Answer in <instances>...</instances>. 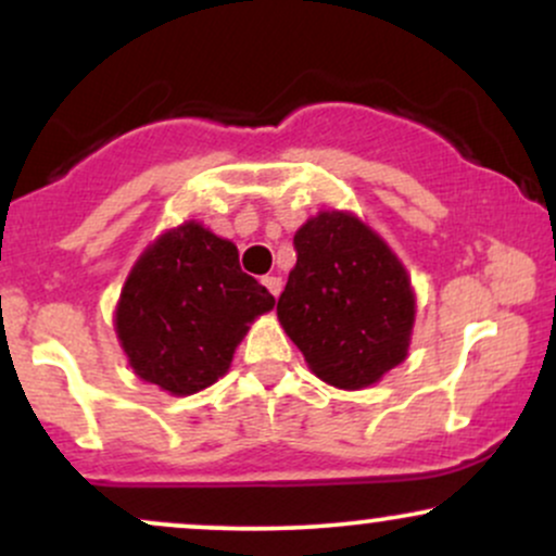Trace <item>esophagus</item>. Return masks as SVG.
I'll use <instances>...</instances> for the list:
<instances>
[{
  "label": "esophagus",
  "instance_id": "esophagus-1",
  "mask_svg": "<svg viewBox=\"0 0 556 556\" xmlns=\"http://www.w3.org/2000/svg\"><path fill=\"white\" fill-rule=\"evenodd\" d=\"M261 282H264V287L274 298H279V292H282V277H264Z\"/></svg>",
  "mask_w": 556,
  "mask_h": 556
}]
</instances>
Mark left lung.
Instances as JSON below:
<instances>
[{
    "label": "left lung",
    "mask_w": 556,
    "mask_h": 556,
    "mask_svg": "<svg viewBox=\"0 0 556 556\" xmlns=\"http://www.w3.org/2000/svg\"><path fill=\"white\" fill-rule=\"evenodd\" d=\"M277 316L318 379L366 389L407 358L416 290L397 253L353 212L324 208L295 232Z\"/></svg>",
    "instance_id": "1"
}]
</instances>
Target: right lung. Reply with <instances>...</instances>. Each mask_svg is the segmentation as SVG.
Instances as JSON below:
<instances>
[{"instance_id":"1","label":"right lung","mask_w":556,"mask_h":556,"mask_svg":"<svg viewBox=\"0 0 556 556\" xmlns=\"http://www.w3.org/2000/svg\"><path fill=\"white\" fill-rule=\"evenodd\" d=\"M271 308V292L240 269L238 245L188 219L132 264L114 331L138 379L188 397L229 371L251 324Z\"/></svg>"}]
</instances>
